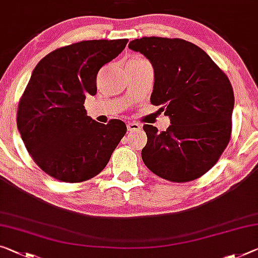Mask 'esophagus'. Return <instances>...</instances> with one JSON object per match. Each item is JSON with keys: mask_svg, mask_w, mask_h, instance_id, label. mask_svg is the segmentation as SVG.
Segmentation results:
<instances>
[{"mask_svg": "<svg viewBox=\"0 0 258 258\" xmlns=\"http://www.w3.org/2000/svg\"><path fill=\"white\" fill-rule=\"evenodd\" d=\"M126 128H128V132H140L142 129V125L141 123H138V122H128V124H126Z\"/></svg>", "mask_w": 258, "mask_h": 258, "instance_id": "34e87169", "label": "esophagus"}]
</instances>
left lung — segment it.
<instances>
[{"mask_svg": "<svg viewBox=\"0 0 258 258\" xmlns=\"http://www.w3.org/2000/svg\"><path fill=\"white\" fill-rule=\"evenodd\" d=\"M129 48L151 62L152 105L169 117L166 132L144 124L148 143L142 159L165 180H195L216 164L232 132L234 93L229 79L212 58L182 39L144 37Z\"/></svg>", "mask_w": 258, "mask_h": 258, "instance_id": "1", "label": "left lung"}]
</instances>
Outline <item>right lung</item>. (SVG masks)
Returning <instances> with one entry per match:
<instances>
[{
	"instance_id": "1",
	"label": "right lung",
	"mask_w": 258,
	"mask_h": 258,
	"mask_svg": "<svg viewBox=\"0 0 258 258\" xmlns=\"http://www.w3.org/2000/svg\"><path fill=\"white\" fill-rule=\"evenodd\" d=\"M128 39L88 40L55 49L32 71L19 101L17 126L32 159L63 182L98 175L126 133L123 121H94L84 108L97 93L102 66L125 48Z\"/></svg>"
}]
</instances>
